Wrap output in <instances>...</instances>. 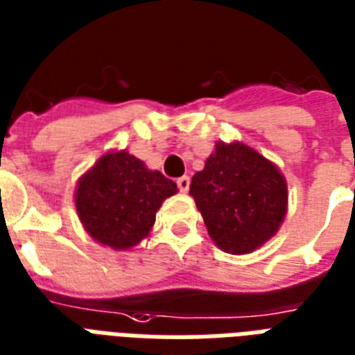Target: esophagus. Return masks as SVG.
<instances>
[{
	"mask_svg": "<svg viewBox=\"0 0 355 355\" xmlns=\"http://www.w3.org/2000/svg\"><path fill=\"white\" fill-rule=\"evenodd\" d=\"M189 185H191V178L189 175H181L180 180H178V187H180L181 193H187Z\"/></svg>",
	"mask_w": 355,
	"mask_h": 355,
	"instance_id": "obj_1",
	"label": "esophagus"
}]
</instances>
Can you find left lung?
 Here are the masks:
<instances>
[{
    "mask_svg": "<svg viewBox=\"0 0 355 355\" xmlns=\"http://www.w3.org/2000/svg\"><path fill=\"white\" fill-rule=\"evenodd\" d=\"M214 244L245 255L278 232L287 214V181L272 160L242 141H217L204 170L191 181Z\"/></svg>",
    "mask_w": 355,
    "mask_h": 355,
    "instance_id": "1",
    "label": "left lung"
}]
</instances>
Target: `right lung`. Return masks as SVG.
<instances>
[{
  "label": "right lung",
  "mask_w": 355,
  "mask_h": 355,
  "mask_svg": "<svg viewBox=\"0 0 355 355\" xmlns=\"http://www.w3.org/2000/svg\"><path fill=\"white\" fill-rule=\"evenodd\" d=\"M175 193L174 181L121 149L103 153L79 178L73 198L90 238L115 252H128L151 234L157 211Z\"/></svg>",
  "instance_id": "add662e5"
}]
</instances>
